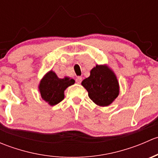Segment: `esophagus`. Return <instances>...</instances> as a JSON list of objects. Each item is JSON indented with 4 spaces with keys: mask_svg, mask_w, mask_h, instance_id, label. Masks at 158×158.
Here are the masks:
<instances>
[{
    "mask_svg": "<svg viewBox=\"0 0 158 158\" xmlns=\"http://www.w3.org/2000/svg\"><path fill=\"white\" fill-rule=\"evenodd\" d=\"M76 83L80 84L81 82H82V77H81V76H78V77H76Z\"/></svg>",
    "mask_w": 158,
    "mask_h": 158,
    "instance_id": "esophagus-1",
    "label": "esophagus"
}]
</instances>
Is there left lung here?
<instances>
[{"mask_svg":"<svg viewBox=\"0 0 158 158\" xmlns=\"http://www.w3.org/2000/svg\"><path fill=\"white\" fill-rule=\"evenodd\" d=\"M89 97L101 107L109 106L118 96L120 87L117 76L108 65H96L90 71V76L82 82Z\"/></svg>","mask_w":158,"mask_h":158,"instance_id":"1","label":"left lung"}]
</instances>
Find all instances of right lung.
Here are the masks:
<instances>
[{"mask_svg":"<svg viewBox=\"0 0 158 158\" xmlns=\"http://www.w3.org/2000/svg\"><path fill=\"white\" fill-rule=\"evenodd\" d=\"M75 83V80L66 76L60 79L52 70L47 72L41 79L38 85V90L43 100L49 106H53L60 103L64 98V91Z\"/></svg>","mask_w":158,"mask_h":158,"instance_id":"1","label":"right lung"}]
</instances>
